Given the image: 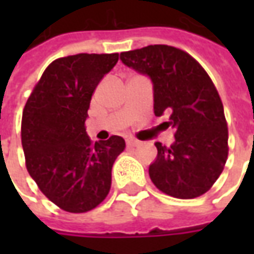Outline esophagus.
<instances>
[{"mask_svg":"<svg viewBox=\"0 0 254 254\" xmlns=\"http://www.w3.org/2000/svg\"><path fill=\"white\" fill-rule=\"evenodd\" d=\"M127 147H137V145H140V144H141V141H140V140H137V138L129 137L127 140Z\"/></svg>","mask_w":254,"mask_h":254,"instance_id":"esophagus-1","label":"esophagus"}]
</instances>
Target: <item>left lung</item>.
<instances>
[{
	"label": "left lung",
	"instance_id": "1",
	"mask_svg": "<svg viewBox=\"0 0 254 254\" xmlns=\"http://www.w3.org/2000/svg\"><path fill=\"white\" fill-rule=\"evenodd\" d=\"M121 61L154 84V111L170 114L162 124L174 130L176 143H155L158 156L149 178L160 191L194 198L216 182L229 155V130L223 103L204 67L190 54L167 45L121 53Z\"/></svg>",
	"mask_w": 254,
	"mask_h": 254
}]
</instances>
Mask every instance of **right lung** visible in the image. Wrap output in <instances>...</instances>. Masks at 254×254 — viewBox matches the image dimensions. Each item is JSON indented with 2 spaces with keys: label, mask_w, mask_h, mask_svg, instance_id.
Masks as SVG:
<instances>
[{
  "label": "right lung",
  "mask_w": 254,
  "mask_h": 254,
  "mask_svg": "<svg viewBox=\"0 0 254 254\" xmlns=\"http://www.w3.org/2000/svg\"><path fill=\"white\" fill-rule=\"evenodd\" d=\"M118 61L113 54L57 58L45 69L21 118L25 167L45 196L64 211L88 212L105 200L125 140L92 143L85 132L91 98Z\"/></svg>",
  "instance_id": "1"
}]
</instances>
